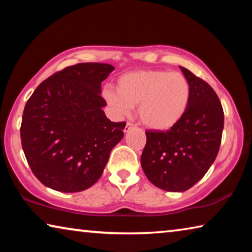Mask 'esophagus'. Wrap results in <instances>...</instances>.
I'll list each match as a JSON object with an SVG mask.
<instances>
[{"label": "esophagus", "mask_w": 252, "mask_h": 252, "mask_svg": "<svg viewBox=\"0 0 252 252\" xmlns=\"http://www.w3.org/2000/svg\"><path fill=\"white\" fill-rule=\"evenodd\" d=\"M133 126H134L133 123H131V122H126V127H125V132H127V131H129L130 129H132V127H133Z\"/></svg>", "instance_id": "34e87169"}]
</instances>
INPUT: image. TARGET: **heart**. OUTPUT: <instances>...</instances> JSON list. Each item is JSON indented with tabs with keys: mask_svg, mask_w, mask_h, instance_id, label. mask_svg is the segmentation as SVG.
Here are the masks:
<instances>
[{
	"mask_svg": "<svg viewBox=\"0 0 252 252\" xmlns=\"http://www.w3.org/2000/svg\"><path fill=\"white\" fill-rule=\"evenodd\" d=\"M103 97L119 116L138 105L140 122L149 129L164 131L186 116L191 99L189 81L182 73L165 70H139L121 75L117 91L106 89Z\"/></svg>",
	"mask_w": 252,
	"mask_h": 252,
	"instance_id": "b5f03b06",
	"label": "heart"
}]
</instances>
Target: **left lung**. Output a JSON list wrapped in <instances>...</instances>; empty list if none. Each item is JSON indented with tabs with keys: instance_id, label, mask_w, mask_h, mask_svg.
<instances>
[{
	"instance_id": "8db88e82",
	"label": "left lung",
	"mask_w": 252,
	"mask_h": 252,
	"mask_svg": "<svg viewBox=\"0 0 252 252\" xmlns=\"http://www.w3.org/2000/svg\"><path fill=\"white\" fill-rule=\"evenodd\" d=\"M191 87L182 120L167 131L147 130L141 165L152 185L183 192L202 179L216 160L224 114L218 95L206 81L180 66Z\"/></svg>"
}]
</instances>
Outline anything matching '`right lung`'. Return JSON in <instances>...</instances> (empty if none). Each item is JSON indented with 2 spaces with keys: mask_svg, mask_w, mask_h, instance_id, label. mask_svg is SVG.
I'll return each mask as SVG.
<instances>
[{
  "mask_svg": "<svg viewBox=\"0 0 252 252\" xmlns=\"http://www.w3.org/2000/svg\"><path fill=\"white\" fill-rule=\"evenodd\" d=\"M113 70L106 63H78L49 76L30 96L21 142L33 174L45 187L80 192L100 179L126 126L102 110L101 83Z\"/></svg>",
  "mask_w": 252,
  "mask_h": 252,
  "instance_id": "add662e5",
  "label": "right lung"
}]
</instances>
